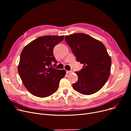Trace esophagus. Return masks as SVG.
<instances>
[{
  "label": "esophagus",
  "instance_id": "34e87169",
  "mask_svg": "<svg viewBox=\"0 0 131 131\" xmlns=\"http://www.w3.org/2000/svg\"><path fill=\"white\" fill-rule=\"evenodd\" d=\"M73 72L72 71H66V73L67 74H70V73H72Z\"/></svg>",
  "mask_w": 131,
  "mask_h": 131
}]
</instances>
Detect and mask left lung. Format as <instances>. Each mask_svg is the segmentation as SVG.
Instances as JSON below:
<instances>
[{
	"label": "left lung",
	"instance_id": "obj_1",
	"mask_svg": "<svg viewBox=\"0 0 131 131\" xmlns=\"http://www.w3.org/2000/svg\"><path fill=\"white\" fill-rule=\"evenodd\" d=\"M65 41L77 61L84 65L75 72L79 79L73 84V89L84 95L98 92L111 74L112 59L106 47L99 40L82 33L66 36Z\"/></svg>",
	"mask_w": 131,
	"mask_h": 131
}]
</instances>
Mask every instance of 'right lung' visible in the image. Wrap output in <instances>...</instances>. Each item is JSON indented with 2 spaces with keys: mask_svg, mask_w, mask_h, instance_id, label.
<instances>
[{
  "mask_svg": "<svg viewBox=\"0 0 131 131\" xmlns=\"http://www.w3.org/2000/svg\"><path fill=\"white\" fill-rule=\"evenodd\" d=\"M64 38V36L40 37L27 45L20 53L19 75L27 90L36 97L45 98L53 94L65 76V70L51 67V62H57L53 48Z\"/></svg>",
  "mask_w": 131,
  "mask_h": 131,
  "instance_id": "obj_1",
  "label": "right lung"
}]
</instances>
